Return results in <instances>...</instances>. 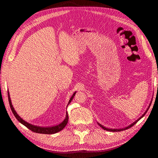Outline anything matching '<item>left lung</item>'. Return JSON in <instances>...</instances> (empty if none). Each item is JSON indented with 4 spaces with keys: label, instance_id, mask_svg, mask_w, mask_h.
<instances>
[{
    "label": "left lung",
    "instance_id": "left-lung-1",
    "mask_svg": "<svg viewBox=\"0 0 158 158\" xmlns=\"http://www.w3.org/2000/svg\"><path fill=\"white\" fill-rule=\"evenodd\" d=\"M151 102H151V103H150V105H149V106H148V107L147 108L146 111H145V113H144V114L142 115V116H141L139 118H138V119L137 120V121H135V122L133 123H132L131 125H130L129 126H127V127H126L122 128V129H109V128H106V127H104L103 125H102L101 124L98 123V125H100V126L102 128V129H104L105 130H106V131H109V132H121V131H123V130H127V129H129V128H130L131 127H132L134 125H135L136 123H137L139 121V120L141 118H143V117L144 116V115H145V114H146V112L148 111V109H149V107H150V106H151Z\"/></svg>",
    "mask_w": 158,
    "mask_h": 158
}]
</instances>
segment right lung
I'll return each instance as SVG.
<instances>
[{
    "instance_id": "1",
    "label": "right lung",
    "mask_w": 158,
    "mask_h": 158,
    "mask_svg": "<svg viewBox=\"0 0 158 158\" xmlns=\"http://www.w3.org/2000/svg\"><path fill=\"white\" fill-rule=\"evenodd\" d=\"M75 93H76V92H74V94L73 95V96L71 97V98L69 99L68 105H69V104L71 102L72 100H73V99L74 97V95H75ZM8 100H9V103H10V108H11V110L12 111L13 114H14V116L16 117V118L18 120V121H19L21 124L25 125L26 127H28L29 130H31V131H33V132H34L40 133V134H47V135L55 134V133H56L58 132H60V130H62L63 128L66 126V125L68 122V112H66V116H65V118L64 119V121L62 123H60L59 125H56V126L45 127L36 126V125H33L32 124H30L26 121H23V120L17 114V112H16V111L15 110V109H14V107H13V106L12 105V102H11V100H10L9 93H8Z\"/></svg>"
}]
</instances>
